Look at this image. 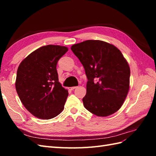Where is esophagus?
<instances>
[{"label":"esophagus","mask_w":156,"mask_h":156,"mask_svg":"<svg viewBox=\"0 0 156 156\" xmlns=\"http://www.w3.org/2000/svg\"><path fill=\"white\" fill-rule=\"evenodd\" d=\"M77 88V87H70V88H69V90H74L75 88Z\"/></svg>","instance_id":"34e87169"}]
</instances>
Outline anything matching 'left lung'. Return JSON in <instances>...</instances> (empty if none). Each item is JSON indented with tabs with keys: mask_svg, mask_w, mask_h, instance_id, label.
I'll return each mask as SVG.
<instances>
[{
	"mask_svg": "<svg viewBox=\"0 0 156 156\" xmlns=\"http://www.w3.org/2000/svg\"><path fill=\"white\" fill-rule=\"evenodd\" d=\"M83 65L88 79L84 107L99 117H107L121 107L129 89L130 68L115 45L87 40L71 47Z\"/></svg>",
	"mask_w": 156,
	"mask_h": 156,
	"instance_id": "8db88e82",
	"label": "left lung"
}]
</instances>
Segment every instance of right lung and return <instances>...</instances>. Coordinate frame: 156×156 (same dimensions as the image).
Instances as JSON below:
<instances>
[{
    "instance_id": "right-lung-1",
    "label": "right lung",
    "mask_w": 156,
    "mask_h": 156,
    "mask_svg": "<svg viewBox=\"0 0 156 156\" xmlns=\"http://www.w3.org/2000/svg\"><path fill=\"white\" fill-rule=\"evenodd\" d=\"M64 46L48 45L33 51L20 64L15 88L23 105L35 117L50 119L63 111L68 92L59 82L58 62Z\"/></svg>"
}]
</instances>
